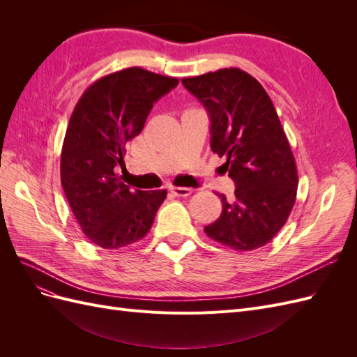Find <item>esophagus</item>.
Returning <instances> with one entry per match:
<instances>
[{"instance_id": "obj_1", "label": "esophagus", "mask_w": 357, "mask_h": 357, "mask_svg": "<svg viewBox=\"0 0 357 357\" xmlns=\"http://www.w3.org/2000/svg\"><path fill=\"white\" fill-rule=\"evenodd\" d=\"M171 192L174 193L176 197H189L192 193V189L190 188H183V186H174V188H171Z\"/></svg>"}]
</instances>
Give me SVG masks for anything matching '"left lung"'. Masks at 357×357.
<instances>
[{"instance_id":"1","label":"left lung","mask_w":357,"mask_h":357,"mask_svg":"<svg viewBox=\"0 0 357 357\" xmlns=\"http://www.w3.org/2000/svg\"><path fill=\"white\" fill-rule=\"evenodd\" d=\"M210 116L211 150L226 162L234 198L222 193V214L205 226L211 240L238 252L271 241L294 208L298 169L266 91L240 68L181 79Z\"/></svg>"}]
</instances>
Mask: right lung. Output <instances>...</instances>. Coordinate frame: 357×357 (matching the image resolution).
Masks as SVG:
<instances>
[{
	"label": "right lung",
	"instance_id": "add662e5",
	"mask_svg": "<svg viewBox=\"0 0 357 357\" xmlns=\"http://www.w3.org/2000/svg\"><path fill=\"white\" fill-rule=\"evenodd\" d=\"M178 79L139 67L104 75L75 104L63 138L61 183L82 231L102 248L144 238L167 189L132 192L119 174L125 144L143 131L153 104Z\"/></svg>",
	"mask_w": 357,
	"mask_h": 357
}]
</instances>
